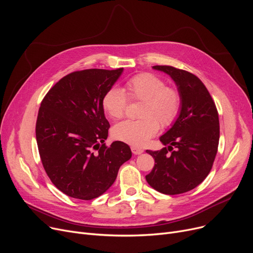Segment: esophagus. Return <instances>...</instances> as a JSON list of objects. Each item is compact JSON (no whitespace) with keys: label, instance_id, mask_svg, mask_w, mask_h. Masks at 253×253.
Segmentation results:
<instances>
[{"label":"esophagus","instance_id":"34e87169","mask_svg":"<svg viewBox=\"0 0 253 253\" xmlns=\"http://www.w3.org/2000/svg\"><path fill=\"white\" fill-rule=\"evenodd\" d=\"M131 151L132 153H133L134 155H140L143 153V150L141 148H138V147H135V145H132L131 147Z\"/></svg>","mask_w":253,"mask_h":253}]
</instances>
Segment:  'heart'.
Wrapping results in <instances>:
<instances>
[{"label":"heart","instance_id":"1","mask_svg":"<svg viewBox=\"0 0 253 253\" xmlns=\"http://www.w3.org/2000/svg\"><path fill=\"white\" fill-rule=\"evenodd\" d=\"M126 93L119 87L106 90L101 100L104 112L112 119L119 120L125 116L128 98L142 101L139 120H129L113 128V136L120 141L141 147L152 138L159 128H167L179 116L182 98L180 92L168 87L164 80L151 73H142L130 78L126 82Z\"/></svg>","mask_w":253,"mask_h":253}]
</instances>
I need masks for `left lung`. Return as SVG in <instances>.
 <instances>
[{
	"label": "left lung",
	"mask_w": 253,
	"mask_h": 253,
	"mask_svg": "<svg viewBox=\"0 0 253 253\" xmlns=\"http://www.w3.org/2000/svg\"><path fill=\"white\" fill-rule=\"evenodd\" d=\"M153 69L173 79L182 103L176 121L160 137L165 148L145 151L155 159V166L145 179L158 192L178 195L195 189L209 174L219 141L218 113L197 76L170 65H154Z\"/></svg>",
	"instance_id": "obj_1"
}]
</instances>
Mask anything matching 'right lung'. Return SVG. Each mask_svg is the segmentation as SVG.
<instances>
[{
    "instance_id": "right-lung-1",
    "label": "right lung",
    "mask_w": 253,
    "mask_h": 253,
    "mask_svg": "<svg viewBox=\"0 0 253 253\" xmlns=\"http://www.w3.org/2000/svg\"><path fill=\"white\" fill-rule=\"evenodd\" d=\"M123 69H89L66 75L45 95L39 109L36 138L43 167L63 194L92 200L114 183L131 158L129 145H106L110 123L101 104Z\"/></svg>"
}]
</instances>
